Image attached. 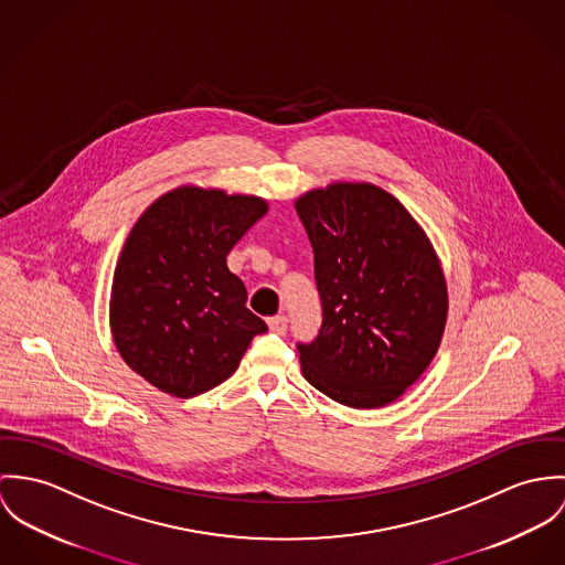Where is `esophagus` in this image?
I'll list each match as a JSON object with an SVG mask.
<instances>
[{
    "mask_svg": "<svg viewBox=\"0 0 565 565\" xmlns=\"http://www.w3.org/2000/svg\"><path fill=\"white\" fill-rule=\"evenodd\" d=\"M268 327H270V331H275V333H286V329H288V318L286 316H270L268 318Z\"/></svg>",
    "mask_w": 565,
    "mask_h": 565,
    "instance_id": "esophagus-1",
    "label": "esophagus"
}]
</instances>
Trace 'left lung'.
I'll return each instance as SVG.
<instances>
[{
    "label": "left lung",
    "instance_id": "8db88e82",
    "mask_svg": "<svg viewBox=\"0 0 565 565\" xmlns=\"http://www.w3.org/2000/svg\"><path fill=\"white\" fill-rule=\"evenodd\" d=\"M310 236L322 324L297 342L316 390L349 407L396 401L438 353L446 284L412 214L373 184H331L297 201Z\"/></svg>",
    "mask_w": 565,
    "mask_h": 565
}]
</instances>
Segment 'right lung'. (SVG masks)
Returning a JSON list of instances; mask_svg holds the SVG:
<instances>
[{
  "label": "right lung",
  "mask_w": 565,
  "mask_h": 565,
  "mask_svg": "<svg viewBox=\"0 0 565 565\" xmlns=\"http://www.w3.org/2000/svg\"><path fill=\"white\" fill-rule=\"evenodd\" d=\"M266 210L259 196L192 186L145 210L117 262L110 299L113 338L134 373L180 398L234 375L268 327L247 308L227 255Z\"/></svg>",
  "instance_id": "add662e5"
}]
</instances>
